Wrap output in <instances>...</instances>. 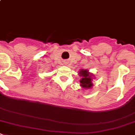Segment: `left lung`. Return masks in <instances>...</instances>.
<instances>
[{"label":"left lung","mask_w":135,"mask_h":135,"mask_svg":"<svg viewBox=\"0 0 135 135\" xmlns=\"http://www.w3.org/2000/svg\"><path fill=\"white\" fill-rule=\"evenodd\" d=\"M79 74L81 76H82V79L80 80L81 82V85L84 88H90L93 85L92 83V79L91 76L88 73V71L86 70H80Z\"/></svg>","instance_id":"8db88e82"}]
</instances>
